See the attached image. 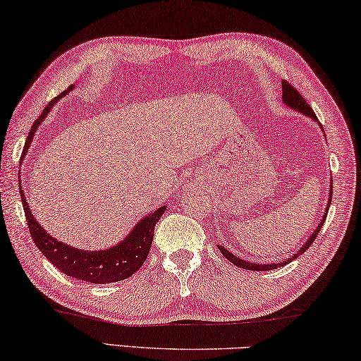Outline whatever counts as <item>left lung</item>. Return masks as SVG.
<instances>
[{
	"mask_svg": "<svg viewBox=\"0 0 361 361\" xmlns=\"http://www.w3.org/2000/svg\"><path fill=\"white\" fill-rule=\"evenodd\" d=\"M283 102L286 104L287 107H290L292 110H297V112L303 114L305 116L312 118V120L316 121V123L319 124V126H320L317 116H316V114L312 112V109L310 107V104H307V102L305 101V97L298 93V90H295V88L292 87V85H290L289 82H286V80H283ZM320 128H322V126H320ZM322 130H324V128H322ZM331 181H333V180H331ZM331 192H333V183L330 185L329 202H326V208H325V212H324L322 221L319 222V226L316 227V231H314V232L311 233V237L307 238L303 245H301V247L298 249L297 254H293L292 257L286 259V260H283V262H279V264H278V262H276V264H264V265H262V264H255V262H249V260H243V259L237 257V255H233L231 251H227V249H226L224 246H219V245H218V249H219V251L222 252V255H224V257H226L228 262H232L233 265H237V267H240V268H245V270L267 271V270H274V268H278V267H284V265L289 264V262L297 259L298 255L303 254V252L306 251V249L311 246L312 241L316 240V237H317L319 232H320V228H322L324 222H325V219H326V213H329V208H330V203H331Z\"/></svg>",
	"mask_w": 361,
	"mask_h": 361,
	"instance_id": "1",
	"label": "left lung"
}]
</instances>
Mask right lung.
Segmentation results:
<instances>
[{"label": "right lung", "mask_w": 361, "mask_h": 361, "mask_svg": "<svg viewBox=\"0 0 361 361\" xmlns=\"http://www.w3.org/2000/svg\"><path fill=\"white\" fill-rule=\"evenodd\" d=\"M72 88H74V85L69 87L64 93L55 97V99H51L49 106L44 109L41 116L32 124L28 139H26L25 143L23 156L28 153V148L32 142V137L36 134V129L44 121V118L47 116L51 106H55L64 94L72 91ZM20 197L26 216V224H28L31 238L39 247V251L64 274L80 281H87V283L91 284L116 283V281H123L133 276L143 265V262L147 260L149 247H152L153 243L156 222L159 221L164 212H166V205H162L156 208L153 213L143 216L134 226L133 231L115 246H110L107 249H97V251H87V249H77L74 246L63 243V241H58L44 231V227L31 214L30 205L23 194L22 183Z\"/></svg>", "instance_id": "1"}]
</instances>
